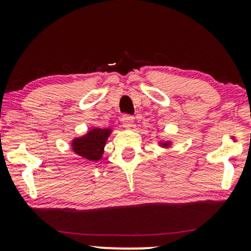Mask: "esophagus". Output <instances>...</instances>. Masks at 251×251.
Instances as JSON below:
<instances>
[{
    "label": "esophagus",
    "mask_w": 251,
    "mask_h": 251,
    "mask_svg": "<svg viewBox=\"0 0 251 251\" xmlns=\"http://www.w3.org/2000/svg\"><path fill=\"white\" fill-rule=\"evenodd\" d=\"M123 126L126 128H129L132 125H133V117L129 116V114H124L122 118Z\"/></svg>",
    "instance_id": "obj_1"
}]
</instances>
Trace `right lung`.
<instances>
[{
  "instance_id": "obj_1",
  "label": "right lung",
  "mask_w": 251,
  "mask_h": 251,
  "mask_svg": "<svg viewBox=\"0 0 251 251\" xmlns=\"http://www.w3.org/2000/svg\"><path fill=\"white\" fill-rule=\"evenodd\" d=\"M109 135V129L94 128L89 131L87 135L75 139L72 144L74 152L88 160H99L103 152L107 137Z\"/></svg>"
}]
</instances>
